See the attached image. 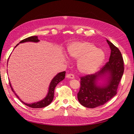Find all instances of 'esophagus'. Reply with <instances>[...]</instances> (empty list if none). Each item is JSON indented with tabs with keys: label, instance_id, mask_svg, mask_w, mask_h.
<instances>
[{
	"label": "esophagus",
	"instance_id": "esophagus-1",
	"mask_svg": "<svg viewBox=\"0 0 134 134\" xmlns=\"http://www.w3.org/2000/svg\"><path fill=\"white\" fill-rule=\"evenodd\" d=\"M66 78L69 79H74V75L71 74H69L66 75Z\"/></svg>",
	"mask_w": 134,
	"mask_h": 134
}]
</instances>
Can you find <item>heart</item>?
I'll return each instance as SVG.
<instances>
[{
  "label": "heart",
  "instance_id": "heart-1",
  "mask_svg": "<svg viewBox=\"0 0 134 134\" xmlns=\"http://www.w3.org/2000/svg\"><path fill=\"white\" fill-rule=\"evenodd\" d=\"M67 52L70 58L78 60V70L83 75L94 73L105 60L103 51L86 41L71 42L68 46Z\"/></svg>",
  "mask_w": 134,
  "mask_h": 134
}]
</instances>
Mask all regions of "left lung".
<instances>
[{
    "label": "left lung",
    "instance_id": "obj_1",
    "mask_svg": "<svg viewBox=\"0 0 134 134\" xmlns=\"http://www.w3.org/2000/svg\"><path fill=\"white\" fill-rule=\"evenodd\" d=\"M107 42L111 50L109 62L97 72L81 78L77 97L85 107L101 106L117 94L124 70L123 59L118 48L108 40Z\"/></svg>",
    "mask_w": 134,
    "mask_h": 134
}]
</instances>
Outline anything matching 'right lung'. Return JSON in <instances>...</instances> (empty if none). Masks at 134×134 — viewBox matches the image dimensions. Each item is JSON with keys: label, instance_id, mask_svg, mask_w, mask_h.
<instances>
[{"label": "right lung", "instance_id": "add662e5", "mask_svg": "<svg viewBox=\"0 0 134 134\" xmlns=\"http://www.w3.org/2000/svg\"><path fill=\"white\" fill-rule=\"evenodd\" d=\"M40 40H38L37 36H31V37H27L26 38L23 40L19 42V43H24V42H38ZM19 44H17L16 45V47ZM65 74V71H63V72L58 73V74L55 75V77H53V78L52 79V81L51 82L50 85L49 86V88H48V92L47 93L46 97L40 101L36 102H33V103H31V104L25 103V102H24V101H22L21 99L19 98V97L17 96V94L15 93V92H14L13 88L12 87V86H11L10 82H9V83H10V86L11 88V90H12L13 92L15 93L16 96L20 99V100H21V101L22 102V103H24L25 105H26L27 106L29 107L30 108H44L48 106V105H49L51 102H52L53 99V97H54V90H55V88L56 86V85H58L60 82H61L64 79Z\"/></svg>", "mask_w": 134, "mask_h": 134}]
</instances>
